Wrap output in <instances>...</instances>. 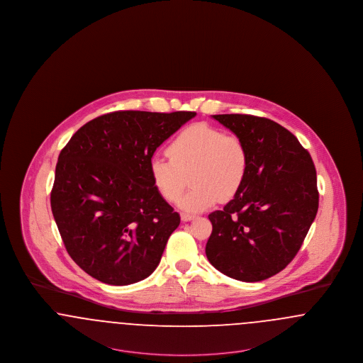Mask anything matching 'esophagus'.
I'll return each instance as SVG.
<instances>
[{
    "label": "esophagus",
    "mask_w": 363,
    "mask_h": 363,
    "mask_svg": "<svg viewBox=\"0 0 363 363\" xmlns=\"http://www.w3.org/2000/svg\"><path fill=\"white\" fill-rule=\"evenodd\" d=\"M196 216L194 215H191V213H182L181 215V219H182V222H189V220H193Z\"/></svg>",
    "instance_id": "esophagus-1"
}]
</instances>
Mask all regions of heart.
Here are the masks:
<instances>
[{"label":"heart","mask_w":363,"mask_h":363,"mask_svg":"<svg viewBox=\"0 0 363 363\" xmlns=\"http://www.w3.org/2000/svg\"><path fill=\"white\" fill-rule=\"evenodd\" d=\"M169 157L154 156L150 174L156 191L175 203L188 184L193 185L178 206L188 212L212 207L219 197L233 199L242 189L250 167L249 150L242 138L207 123L179 132L167 147Z\"/></svg>","instance_id":"b5f03b06"}]
</instances>
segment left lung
I'll return each mask as SVG.
<instances>
[{
  "label": "left lung",
  "mask_w": 363,
  "mask_h": 363,
  "mask_svg": "<svg viewBox=\"0 0 363 363\" xmlns=\"http://www.w3.org/2000/svg\"><path fill=\"white\" fill-rule=\"evenodd\" d=\"M242 138L250 167L242 189L208 215L209 262L227 277L259 281L284 269L302 246L318 209L311 156L286 128L247 114L212 116Z\"/></svg>",
  "instance_id": "left-lung-1"
}]
</instances>
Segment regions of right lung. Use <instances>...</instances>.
I'll return each instance as SVG.
<instances>
[{"label": "right lung", "instance_id": "right-lung-1", "mask_svg": "<svg viewBox=\"0 0 363 363\" xmlns=\"http://www.w3.org/2000/svg\"><path fill=\"white\" fill-rule=\"evenodd\" d=\"M194 111H114L82 126L55 166L50 204L72 259L89 277L126 286L150 277L178 212L156 191L150 160Z\"/></svg>", "mask_w": 363, "mask_h": 363}]
</instances>
